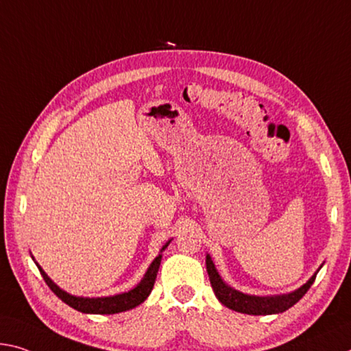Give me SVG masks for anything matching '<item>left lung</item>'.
Listing matches in <instances>:
<instances>
[{
  "mask_svg": "<svg viewBox=\"0 0 351 351\" xmlns=\"http://www.w3.org/2000/svg\"><path fill=\"white\" fill-rule=\"evenodd\" d=\"M324 265V264H322ZM322 265L315 270V274L304 282L303 286L287 293H280V295H250V293H243L237 289L231 287L223 281V278L220 276L219 270L215 269V264L210 254H206V269H208L210 286L214 289L215 297L219 298V302L230 308L236 313L250 314V315H270V314H280L285 313L289 308H292L293 304L303 298L306 292L309 291V287L313 286L317 274L322 269Z\"/></svg>",
  "mask_w": 351,
  "mask_h": 351,
  "instance_id": "left-lung-1",
  "label": "left lung"
}]
</instances>
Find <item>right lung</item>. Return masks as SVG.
<instances>
[{
    "label": "right lung",
    "instance_id": "add662e5",
    "mask_svg": "<svg viewBox=\"0 0 351 351\" xmlns=\"http://www.w3.org/2000/svg\"><path fill=\"white\" fill-rule=\"evenodd\" d=\"M171 242V239L165 245L160 248L159 254L153 259V263L149 264V267L145 271V275L141 280V282L136 287H132L131 291L128 292H121V293H115V295H108V297H77V295H71V293L65 292L64 289H60L56 282L49 278L45 270L42 269L40 265L36 263L34 256L31 254L32 261H34L36 265L40 270V274L43 276V280L48 285V287L58 295L64 303H66L70 308H73L80 313L84 314H117V313H125V311H130L132 308H136L141 303L145 302L148 298L149 293L153 291L154 281H156V275H158L160 261H162V252L169 247V243Z\"/></svg>",
    "mask_w": 351,
    "mask_h": 351
}]
</instances>
